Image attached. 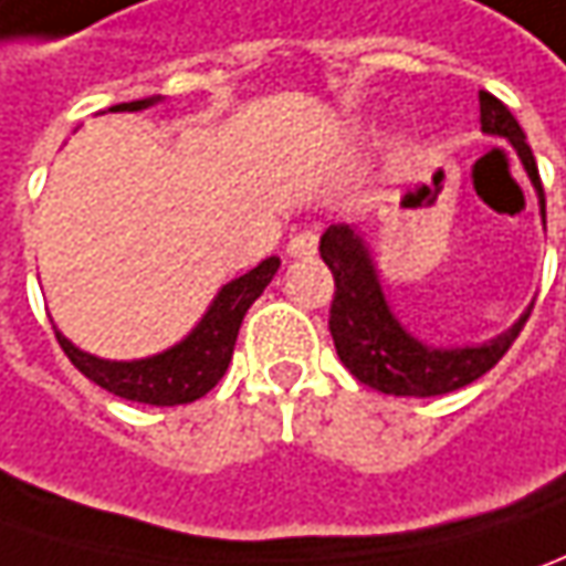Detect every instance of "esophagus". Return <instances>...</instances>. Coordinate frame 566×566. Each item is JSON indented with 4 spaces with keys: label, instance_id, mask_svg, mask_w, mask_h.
Returning a JSON list of instances; mask_svg holds the SVG:
<instances>
[{
    "label": "esophagus",
    "instance_id": "34e87169",
    "mask_svg": "<svg viewBox=\"0 0 566 566\" xmlns=\"http://www.w3.org/2000/svg\"><path fill=\"white\" fill-rule=\"evenodd\" d=\"M315 251H318V238H315L313 229H303V232L291 234V241H287V256L300 260V256H315Z\"/></svg>",
    "mask_w": 566,
    "mask_h": 566
}]
</instances>
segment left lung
I'll list each match as a JSON object with an SVG mask.
<instances>
[{"label":"left lung","mask_w":566,"mask_h":566,"mask_svg":"<svg viewBox=\"0 0 566 566\" xmlns=\"http://www.w3.org/2000/svg\"><path fill=\"white\" fill-rule=\"evenodd\" d=\"M480 129L486 136H499L509 142L521 167L530 176L539 198L542 226H545V191L539 182L536 157L526 145L521 123L511 117V111L495 95L480 92ZM322 260L334 275L332 303V337L340 363L349 375L368 384L371 390L390 396H440L468 387L471 380L486 375L530 318L533 303L509 332L495 334L483 344H461V347H433L428 340L415 337L387 303L380 272L365 234L353 226H328L322 234Z\"/></svg>","instance_id":"left-lung-1"}]
</instances>
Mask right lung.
<instances>
[{"label": "right lung", "mask_w": 566, "mask_h": 566, "mask_svg": "<svg viewBox=\"0 0 566 566\" xmlns=\"http://www.w3.org/2000/svg\"><path fill=\"white\" fill-rule=\"evenodd\" d=\"M157 102H160V95H151V98H138V102H123V105L107 107V111H114V114L145 111ZM279 266H282V260L269 256L251 272L222 284L217 297L210 300L207 313L201 315V322L179 344L160 349L154 356H145V359H129V363L126 359H102V356L71 344L55 328L57 344L67 353V359L86 378L95 380L98 387H105L107 394L133 399V402H145V406L195 402L207 390H213L219 378L226 375V368L232 363V349L234 340H238V328L244 322V313L251 310L253 300L266 291V284L275 279Z\"/></svg>", "instance_id": "add662e5"}]
</instances>
